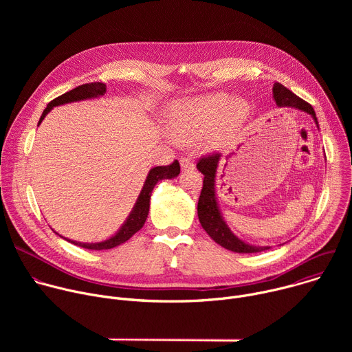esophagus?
Wrapping results in <instances>:
<instances>
[{
	"mask_svg": "<svg viewBox=\"0 0 352 352\" xmlns=\"http://www.w3.org/2000/svg\"><path fill=\"white\" fill-rule=\"evenodd\" d=\"M181 168L182 170H193L195 168V163L190 157H182L181 159Z\"/></svg>",
	"mask_w": 352,
	"mask_h": 352,
	"instance_id": "1",
	"label": "esophagus"
}]
</instances>
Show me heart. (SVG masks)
Instances as JSON below:
<instances>
[{"instance_id": "b5f03b06", "label": "heart", "mask_w": 352, "mask_h": 352, "mask_svg": "<svg viewBox=\"0 0 352 352\" xmlns=\"http://www.w3.org/2000/svg\"><path fill=\"white\" fill-rule=\"evenodd\" d=\"M226 103L227 96L221 93L173 103L167 111L171 136L182 143L204 136L213 125ZM246 117L248 104L241 98L232 100L217 120L210 135V142L221 143L228 140L239 129Z\"/></svg>"}]
</instances>
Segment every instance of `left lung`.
I'll use <instances>...</instances> for the list:
<instances>
[{"label":"left lung","mask_w":352,"mask_h":352,"mask_svg":"<svg viewBox=\"0 0 352 352\" xmlns=\"http://www.w3.org/2000/svg\"><path fill=\"white\" fill-rule=\"evenodd\" d=\"M273 97L278 107H294L300 111H305L312 116V118L318 125V118L314 107L278 82L273 85ZM220 159H221L220 153H212L209 156L200 159L196 164L197 170L205 175L202 192H200L199 202H197L199 221L214 242H217L219 245H221L228 250H232V252H236V254L262 252V250H266L270 246H254L243 242L242 239H239L236 235L232 234V231L228 228V226L226 224L220 213V209L217 205V197H216V174H217V166Z\"/></svg>","instance_id":"left-lung-1"}]
</instances>
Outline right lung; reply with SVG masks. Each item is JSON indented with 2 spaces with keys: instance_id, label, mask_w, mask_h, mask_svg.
<instances>
[{
  "instance_id": "1",
  "label": "right lung",
  "mask_w": 352,
  "mask_h": 352,
  "mask_svg": "<svg viewBox=\"0 0 352 352\" xmlns=\"http://www.w3.org/2000/svg\"><path fill=\"white\" fill-rule=\"evenodd\" d=\"M106 89H107L106 83L90 82V83L80 85V86L61 94L60 97L52 100V102L47 104V107L44 109V111L40 117L38 125L41 124L44 117L50 113V110H52L53 107L72 103V102H80V100H87V98H93V97H100L106 93ZM179 171H181V168H179L178 160H174V163H171L170 166H159V167H155L150 170L146 177L144 185L139 193V197L136 199V204H135L131 214L128 216L126 221L122 224V227L118 230V232L114 236H111L103 242H94V243H86V242L83 243V242H76V241H71V239H69V242H72L78 246H82L85 249H93V250L111 249V248H116V246L124 243L143 227V224L147 219V214H148L150 196H152L155 185L162 179L175 178L179 174Z\"/></svg>"
}]
</instances>
